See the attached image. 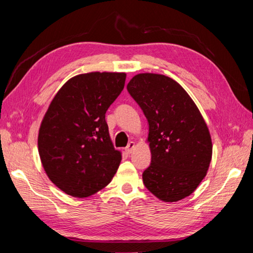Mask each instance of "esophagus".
Instances as JSON below:
<instances>
[{
  "mask_svg": "<svg viewBox=\"0 0 253 253\" xmlns=\"http://www.w3.org/2000/svg\"><path fill=\"white\" fill-rule=\"evenodd\" d=\"M135 147H136V143L133 142V141H130L129 143H128V146L125 148V151H126L128 154H130V153H132V151H133V149H135Z\"/></svg>",
  "mask_w": 253,
  "mask_h": 253,
  "instance_id": "34e87169",
  "label": "esophagus"
}]
</instances>
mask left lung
I'll return each mask as SVG.
<instances>
[{
	"mask_svg": "<svg viewBox=\"0 0 253 253\" xmlns=\"http://www.w3.org/2000/svg\"><path fill=\"white\" fill-rule=\"evenodd\" d=\"M128 92L149 123L151 164L143 171L147 189L164 202H177L197 189L212 159L207 123L181 85L168 76H133Z\"/></svg>",
	"mask_w": 253,
	"mask_h": 253,
	"instance_id": "left-lung-1",
	"label": "left lung"
}]
</instances>
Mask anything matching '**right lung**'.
<instances>
[{"mask_svg": "<svg viewBox=\"0 0 253 253\" xmlns=\"http://www.w3.org/2000/svg\"><path fill=\"white\" fill-rule=\"evenodd\" d=\"M125 73L92 72L57 91L41 122L38 150L50 180L67 195L87 198L111 182L122 161L105 113L124 89Z\"/></svg>", "mask_w": 253, "mask_h": 253, "instance_id": "1", "label": "right lung"}]
</instances>
